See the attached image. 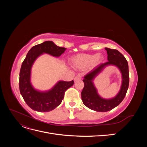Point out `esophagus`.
<instances>
[{"instance_id":"esophagus-1","label":"esophagus","mask_w":147,"mask_h":147,"mask_svg":"<svg viewBox=\"0 0 147 147\" xmlns=\"http://www.w3.org/2000/svg\"><path fill=\"white\" fill-rule=\"evenodd\" d=\"M81 79H82V76H81V75H77V76L74 78V81L75 82H77L78 80H80Z\"/></svg>"}]
</instances>
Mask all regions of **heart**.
<instances>
[{
  "instance_id": "heart-1",
  "label": "heart",
  "mask_w": 147,
  "mask_h": 147,
  "mask_svg": "<svg viewBox=\"0 0 147 147\" xmlns=\"http://www.w3.org/2000/svg\"><path fill=\"white\" fill-rule=\"evenodd\" d=\"M103 60L101 54H78L71 59V63L75 67L78 69H85L94 67L99 64Z\"/></svg>"
}]
</instances>
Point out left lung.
Listing matches in <instances>:
<instances>
[{
	"label": "left lung",
	"instance_id": "obj_1",
	"mask_svg": "<svg viewBox=\"0 0 147 147\" xmlns=\"http://www.w3.org/2000/svg\"><path fill=\"white\" fill-rule=\"evenodd\" d=\"M107 52L108 61L100 64L88 73L84 77L83 82L84 86L82 91V99L84 105L88 108L99 112H108L118 106L125 97L129 83L127 61L121 53L117 50L105 48ZM117 66L122 75V84L117 95L113 98L105 100L97 93L92 81L107 66Z\"/></svg>",
	"mask_w": 147,
	"mask_h": 147
}]
</instances>
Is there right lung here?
<instances>
[{
	"instance_id": "right-lung-1",
	"label": "right lung",
	"mask_w": 147,
	"mask_h": 147,
	"mask_svg": "<svg viewBox=\"0 0 147 147\" xmlns=\"http://www.w3.org/2000/svg\"><path fill=\"white\" fill-rule=\"evenodd\" d=\"M66 48L56 45L51 41H46L30 48L21 65L19 86L20 93L30 108L40 112H50L60 105L65 91L74 84V81H59L50 90H36L30 83L31 68L37 57L43 53L59 57Z\"/></svg>"
}]
</instances>
